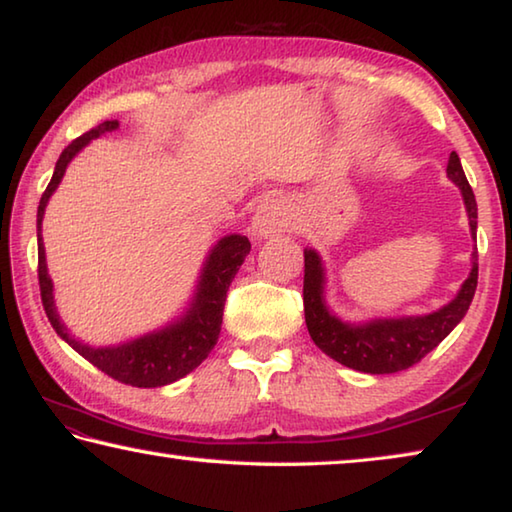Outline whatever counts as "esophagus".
Here are the masks:
<instances>
[{"label":"esophagus","instance_id":"1","mask_svg":"<svg viewBox=\"0 0 512 512\" xmlns=\"http://www.w3.org/2000/svg\"><path fill=\"white\" fill-rule=\"evenodd\" d=\"M291 221V205L284 198H266L253 216V235L262 239L282 235V232L289 230Z\"/></svg>","mask_w":512,"mask_h":512}]
</instances>
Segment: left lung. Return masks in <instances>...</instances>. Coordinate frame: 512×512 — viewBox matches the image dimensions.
<instances>
[{
    "mask_svg": "<svg viewBox=\"0 0 512 512\" xmlns=\"http://www.w3.org/2000/svg\"><path fill=\"white\" fill-rule=\"evenodd\" d=\"M447 178L461 189L463 203L470 219V232L476 239V198L461 158L456 151L449 153ZM479 280V255L472 253V271L463 282L461 291L452 302L440 307L433 314L404 316V318H375L368 323H345L334 316L325 305V268L316 250L305 248V284H302V300H305V320L311 341H314L327 357L343 363L352 370L370 372V375H388L411 368L422 357L461 323L470 309V302Z\"/></svg>",
    "mask_w": 512,
    "mask_h": 512,
    "instance_id": "8db88e82",
    "label": "left lung"
}]
</instances>
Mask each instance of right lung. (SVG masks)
Returning <instances> with one entry per match:
<instances>
[{
	"label": "right lung",
	"instance_id": "right-lung-1",
	"mask_svg": "<svg viewBox=\"0 0 512 512\" xmlns=\"http://www.w3.org/2000/svg\"><path fill=\"white\" fill-rule=\"evenodd\" d=\"M117 128V119L103 121V124L94 126L92 131L76 137V140L60 153L54 176H51L38 205L40 296L51 327H54L60 339L72 345L83 359H88L92 366H97L101 372H106L108 377L121 381V384H131L137 388H158L171 384V381H178L180 377L189 375L196 366H201L203 359H207V354L212 352L216 341H219L225 296H228L230 282L235 280L239 266L244 264L246 255L250 253V241L244 235H228L210 250V255H207L203 264L201 280L196 284L192 305H189L183 318L173 320L167 327L155 329V332L144 334L140 339H133L128 343L110 345V348H92V345L74 339V336L67 332V327L60 323L54 305V284H51V277L47 273L45 246H42L40 235L42 216H45L49 198L56 192L60 180H63L67 164L72 162L74 155L79 153L83 146H88L94 137L112 133L117 131Z\"/></svg>",
	"mask_w": 512,
	"mask_h": 512
}]
</instances>
